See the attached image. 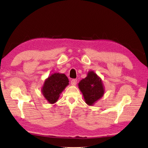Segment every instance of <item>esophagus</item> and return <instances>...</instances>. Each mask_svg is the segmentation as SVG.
I'll return each instance as SVG.
<instances>
[{
    "label": "esophagus",
    "mask_w": 148,
    "mask_h": 148,
    "mask_svg": "<svg viewBox=\"0 0 148 148\" xmlns=\"http://www.w3.org/2000/svg\"><path fill=\"white\" fill-rule=\"evenodd\" d=\"M77 84V79H72L71 80V84L72 86H76Z\"/></svg>",
    "instance_id": "34e87169"
}]
</instances>
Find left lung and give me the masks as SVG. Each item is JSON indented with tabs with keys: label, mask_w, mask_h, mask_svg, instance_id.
Wrapping results in <instances>:
<instances>
[{
	"label": "left lung",
	"mask_w": 148,
	"mask_h": 148,
	"mask_svg": "<svg viewBox=\"0 0 148 148\" xmlns=\"http://www.w3.org/2000/svg\"><path fill=\"white\" fill-rule=\"evenodd\" d=\"M78 87L86 104L89 106L94 104L104 93L102 80L93 71L88 72L87 77L79 82Z\"/></svg>",
	"instance_id": "left-lung-1"
}]
</instances>
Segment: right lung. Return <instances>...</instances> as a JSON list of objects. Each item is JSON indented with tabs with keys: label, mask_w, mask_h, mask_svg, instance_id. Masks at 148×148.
<instances>
[{
	"label": "right lung",
	"mask_w": 148,
	"mask_h": 148,
	"mask_svg": "<svg viewBox=\"0 0 148 148\" xmlns=\"http://www.w3.org/2000/svg\"><path fill=\"white\" fill-rule=\"evenodd\" d=\"M69 79L64 74L54 73L45 80L42 92L47 102L54 104L59 98L60 94L69 85Z\"/></svg>",
	"instance_id": "1"
}]
</instances>
